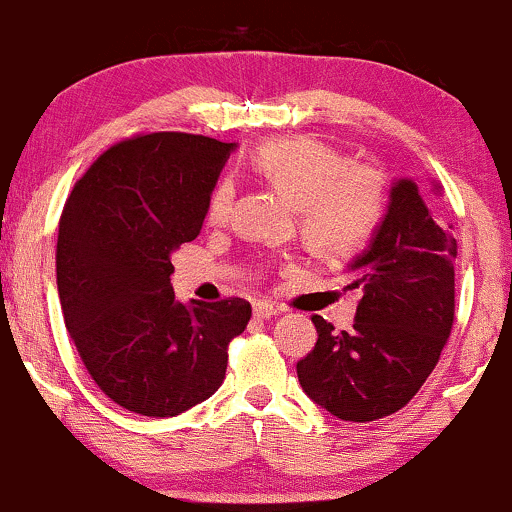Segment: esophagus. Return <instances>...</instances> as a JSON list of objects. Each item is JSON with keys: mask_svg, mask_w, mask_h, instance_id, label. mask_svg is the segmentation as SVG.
Wrapping results in <instances>:
<instances>
[{"mask_svg": "<svg viewBox=\"0 0 512 512\" xmlns=\"http://www.w3.org/2000/svg\"><path fill=\"white\" fill-rule=\"evenodd\" d=\"M279 313H281V308H279V305H274V303L257 301L255 305H252V315L260 317V320H269V317H274V315H279Z\"/></svg>", "mask_w": 512, "mask_h": 512, "instance_id": "esophagus-1", "label": "esophagus"}]
</instances>
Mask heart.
I'll return each instance as SVG.
<instances>
[{
	"instance_id": "heart-1",
	"label": "heart",
	"mask_w": 512,
	"mask_h": 512,
	"mask_svg": "<svg viewBox=\"0 0 512 512\" xmlns=\"http://www.w3.org/2000/svg\"><path fill=\"white\" fill-rule=\"evenodd\" d=\"M252 168L296 204L303 236L317 250L354 252L368 243L387 209V180L378 168L356 166L332 146L310 137L264 142L252 154ZM231 178L211 190L209 221L231 211Z\"/></svg>"
}]
</instances>
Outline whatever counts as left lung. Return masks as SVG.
I'll return each instance as SVG.
<instances>
[{
    "label": "left lung",
    "instance_id": "8db88e82",
    "mask_svg": "<svg viewBox=\"0 0 512 512\" xmlns=\"http://www.w3.org/2000/svg\"><path fill=\"white\" fill-rule=\"evenodd\" d=\"M457 240L414 180L392 182L368 248L346 269L358 301L354 327L313 315L317 344L296 366L303 392L342 421L395 414L419 392L455 317Z\"/></svg>",
    "mask_w": 512,
    "mask_h": 512
}]
</instances>
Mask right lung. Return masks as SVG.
<instances>
[{
  "label": "right lung",
  "instance_id": "1",
  "mask_svg": "<svg viewBox=\"0 0 512 512\" xmlns=\"http://www.w3.org/2000/svg\"><path fill=\"white\" fill-rule=\"evenodd\" d=\"M236 144L156 132L110 146L74 185L57 236V291L69 337L96 385L142 416H175L226 378L243 298L180 303L170 255L202 231Z\"/></svg>",
  "mask_w": 512,
  "mask_h": 512
}]
</instances>
